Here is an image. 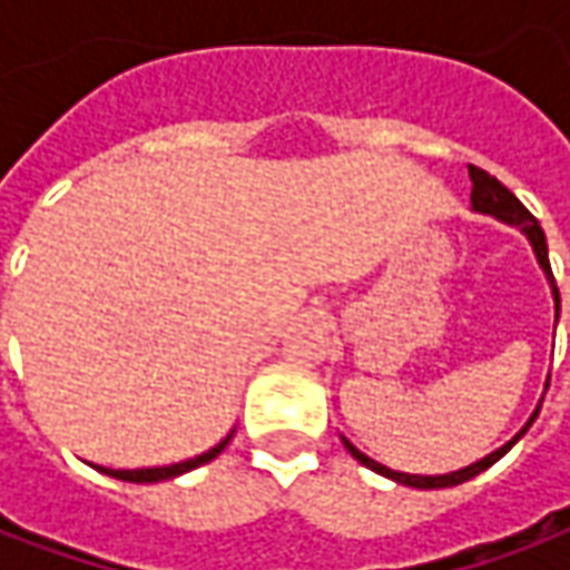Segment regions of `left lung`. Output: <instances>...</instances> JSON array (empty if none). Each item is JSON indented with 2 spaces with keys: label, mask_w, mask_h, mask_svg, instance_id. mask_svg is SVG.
Here are the masks:
<instances>
[{
  "label": "left lung",
  "mask_w": 570,
  "mask_h": 570,
  "mask_svg": "<svg viewBox=\"0 0 570 570\" xmlns=\"http://www.w3.org/2000/svg\"><path fill=\"white\" fill-rule=\"evenodd\" d=\"M470 180H472V208L475 212H485V215H494V218H501V222H508V225H517V228L523 230L527 237H530V244H533V250H537V259L539 266L546 269V275H549V285H552V295H556V317H559L561 311V297H559V288H556V275H552V266H549V247H546V234H542V228H539V222L527 212V206L517 199L511 189L504 187L498 177H492L489 170H482V167L470 165ZM549 386V383H546ZM542 405V403H539ZM539 405L537 412L530 415V422L520 428V434H514L504 448H498L494 453H489V456H482L479 463H472V466H466V470H456V472H448V475H409V472H396L390 470V466H383V463H377V460H371L367 453H362V450L355 448V444H348L345 438H342V444H345V450L362 463V466H367V470L381 472V475H386V479H393V482H400V485H412V489H450V485H460V482H466V479H472V475H479L482 470H489L492 463H498L508 450L514 448L517 441L527 434V428L533 425V419L539 415Z\"/></svg>",
  "instance_id": "8db88e82"
}]
</instances>
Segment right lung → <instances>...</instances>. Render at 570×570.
<instances>
[{"mask_svg":"<svg viewBox=\"0 0 570 570\" xmlns=\"http://www.w3.org/2000/svg\"><path fill=\"white\" fill-rule=\"evenodd\" d=\"M230 434H234V431H230ZM230 434L222 444H215L212 450H206V453H199V456H193V460H184V463H174V466H155V470H104V466H98V470L107 472V475H114V479H122V482H161V479H174V475H180V472L196 470V466H203L208 460H215L230 441Z\"/></svg>","mask_w":570,"mask_h":570,"instance_id":"obj_1","label":"right lung"}]
</instances>
